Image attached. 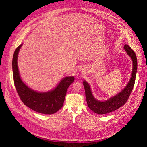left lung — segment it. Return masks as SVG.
Listing matches in <instances>:
<instances>
[{
    "mask_svg": "<svg viewBox=\"0 0 147 147\" xmlns=\"http://www.w3.org/2000/svg\"><path fill=\"white\" fill-rule=\"evenodd\" d=\"M124 48V49L126 51L128 55H129L133 60V67L131 77L130 81L127 86L123 91H121V92L110 98L108 100L105 102L98 101L93 96L88 84L85 81L83 82L88 107L91 111L97 114H106L119 109L126 103L132 92L134 86L137 70V57L133 50L128 45H125Z\"/></svg>",
    "mask_w": 147,
    "mask_h": 147,
    "instance_id": "left-lung-1",
    "label": "left lung"
}]
</instances>
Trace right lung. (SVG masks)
<instances>
[{
	"instance_id": "1",
	"label": "right lung",
	"mask_w": 147,
	"mask_h": 147,
	"mask_svg": "<svg viewBox=\"0 0 147 147\" xmlns=\"http://www.w3.org/2000/svg\"><path fill=\"white\" fill-rule=\"evenodd\" d=\"M22 44L15 50L12 61L14 86L20 98L25 105L38 113L51 115L58 111L63 105L67 88L74 81V77H66L57 87L49 92L40 93L28 88L21 80L17 67V56Z\"/></svg>"
}]
</instances>
